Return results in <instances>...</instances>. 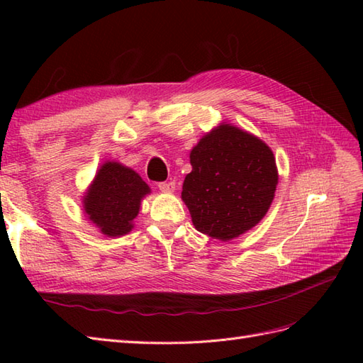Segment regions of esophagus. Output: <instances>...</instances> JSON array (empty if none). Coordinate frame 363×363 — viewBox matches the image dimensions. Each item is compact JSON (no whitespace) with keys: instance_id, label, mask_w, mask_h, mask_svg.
<instances>
[{"instance_id":"esophagus-1","label":"esophagus","mask_w":363,"mask_h":363,"mask_svg":"<svg viewBox=\"0 0 363 363\" xmlns=\"http://www.w3.org/2000/svg\"><path fill=\"white\" fill-rule=\"evenodd\" d=\"M159 189L162 191H165V194H173V191L176 190V184L173 181H168V182H159L157 184Z\"/></svg>"}]
</instances>
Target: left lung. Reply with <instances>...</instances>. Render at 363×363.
Here are the masks:
<instances>
[{
	"label": "left lung",
	"mask_w": 363,
	"mask_h": 363,
	"mask_svg": "<svg viewBox=\"0 0 363 363\" xmlns=\"http://www.w3.org/2000/svg\"><path fill=\"white\" fill-rule=\"evenodd\" d=\"M190 164L182 199L199 233L230 240L265 217L277 172L272 150L257 137L221 125L191 150Z\"/></svg>",
	"instance_id": "obj_1"
}]
</instances>
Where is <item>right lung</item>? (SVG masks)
<instances>
[{
    "instance_id": "obj_1",
    "label": "right lung",
    "mask_w": 363,
    "mask_h": 363,
    "mask_svg": "<svg viewBox=\"0 0 363 363\" xmlns=\"http://www.w3.org/2000/svg\"><path fill=\"white\" fill-rule=\"evenodd\" d=\"M146 194L150 187L135 172L117 162H107L84 198V211L103 234L118 237L133 229L140 199Z\"/></svg>"
}]
</instances>
